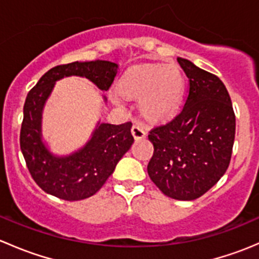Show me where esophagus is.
Instances as JSON below:
<instances>
[{
    "mask_svg": "<svg viewBox=\"0 0 259 259\" xmlns=\"http://www.w3.org/2000/svg\"><path fill=\"white\" fill-rule=\"evenodd\" d=\"M132 134L133 137H134L135 140H139V139H144L146 137V133L145 130L143 129L140 125H133L132 127Z\"/></svg>",
    "mask_w": 259,
    "mask_h": 259,
    "instance_id": "1",
    "label": "esophagus"
}]
</instances>
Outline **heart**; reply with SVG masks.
Wrapping results in <instances>:
<instances>
[{"instance_id":"1","label":"heart","mask_w":259,"mask_h":259,"mask_svg":"<svg viewBox=\"0 0 259 259\" xmlns=\"http://www.w3.org/2000/svg\"><path fill=\"white\" fill-rule=\"evenodd\" d=\"M185 89L184 75L176 65H140L129 70L117 83V91L139 99L142 114L151 121H161L178 111ZM116 104L120 99L114 96Z\"/></svg>"}]
</instances>
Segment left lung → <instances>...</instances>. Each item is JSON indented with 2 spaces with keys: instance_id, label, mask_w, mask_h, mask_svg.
I'll use <instances>...</instances> for the list:
<instances>
[{
  "instance_id": "left-lung-1",
  "label": "left lung",
  "mask_w": 259,
  "mask_h": 259,
  "mask_svg": "<svg viewBox=\"0 0 259 259\" xmlns=\"http://www.w3.org/2000/svg\"><path fill=\"white\" fill-rule=\"evenodd\" d=\"M189 79L182 111L150 130L154 154L148 174L154 184L177 200H194L224 176L236 134L231 96L219 77L178 57Z\"/></svg>"
}]
</instances>
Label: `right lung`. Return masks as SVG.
I'll return each instance as SVG.
<instances>
[{
  "mask_svg": "<svg viewBox=\"0 0 259 259\" xmlns=\"http://www.w3.org/2000/svg\"><path fill=\"white\" fill-rule=\"evenodd\" d=\"M119 65L105 60L59 65L49 70L27 94L23 105L20 146L36 184L60 199L81 200L95 194L113 174L117 161L134 143L132 122H98L82 148L69 155H55L42 140V111L55 82L64 77H86L108 91ZM106 103V96H103Z\"/></svg>",
  "mask_w": 259,
  "mask_h": 259,
  "instance_id": "right-lung-1",
  "label": "right lung"
}]
</instances>
